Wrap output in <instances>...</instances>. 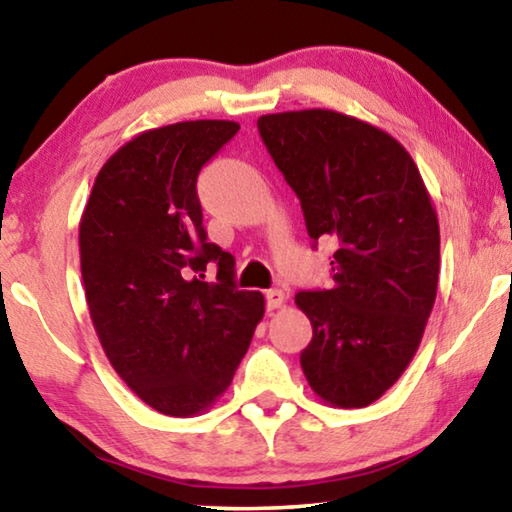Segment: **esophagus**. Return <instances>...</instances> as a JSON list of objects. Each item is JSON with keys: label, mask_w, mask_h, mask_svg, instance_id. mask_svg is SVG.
I'll return each instance as SVG.
<instances>
[{"label": "esophagus", "mask_w": 512, "mask_h": 512, "mask_svg": "<svg viewBox=\"0 0 512 512\" xmlns=\"http://www.w3.org/2000/svg\"><path fill=\"white\" fill-rule=\"evenodd\" d=\"M284 305V293L280 289H268L266 291V307L268 309H280Z\"/></svg>", "instance_id": "34e87169"}]
</instances>
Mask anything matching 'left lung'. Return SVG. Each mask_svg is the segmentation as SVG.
I'll list each match as a JSON object with an SVG mask.
<instances>
[{
  "label": "left lung",
  "instance_id": "left-lung-1",
  "mask_svg": "<svg viewBox=\"0 0 512 512\" xmlns=\"http://www.w3.org/2000/svg\"><path fill=\"white\" fill-rule=\"evenodd\" d=\"M257 128L309 237L336 241L334 287L296 293L314 327L300 366L325 404L361 409L402 377L436 302L431 196L409 151L368 121L311 108L262 115Z\"/></svg>",
  "mask_w": 512,
  "mask_h": 512
}]
</instances>
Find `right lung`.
<instances>
[{
  "label": "right lung",
  "mask_w": 512,
  "mask_h": 512,
  "mask_svg": "<svg viewBox=\"0 0 512 512\" xmlns=\"http://www.w3.org/2000/svg\"><path fill=\"white\" fill-rule=\"evenodd\" d=\"M237 121L151 128L110 155L79 223L81 275L110 366L151 409L192 418L228 391L255 327L259 291H237L235 257L207 241L196 178ZM220 266L205 283L206 264Z\"/></svg>",
  "instance_id": "right-lung-1"
}]
</instances>
